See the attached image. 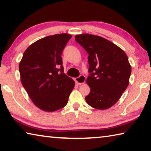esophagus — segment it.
I'll return each instance as SVG.
<instances>
[{
	"label": "esophagus",
	"instance_id": "obj_1",
	"mask_svg": "<svg viewBox=\"0 0 151 151\" xmlns=\"http://www.w3.org/2000/svg\"><path fill=\"white\" fill-rule=\"evenodd\" d=\"M85 80L86 78L84 75H81L80 76H78V77L76 78V83L78 84V85H83V84L85 83Z\"/></svg>",
	"mask_w": 151,
	"mask_h": 151
}]
</instances>
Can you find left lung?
<instances>
[{"instance_id": "8db88e82", "label": "left lung", "mask_w": 151, "mask_h": 151, "mask_svg": "<svg viewBox=\"0 0 151 151\" xmlns=\"http://www.w3.org/2000/svg\"><path fill=\"white\" fill-rule=\"evenodd\" d=\"M75 40L88 54L90 76L86 83L91 92L85 97L94 109L111 108L129 84L131 66L126 53L113 42L99 36L81 34Z\"/></svg>"}]
</instances>
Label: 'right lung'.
Wrapping results in <instances>:
<instances>
[{"instance_id":"right-lung-1","label":"right lung","mask_w":151,"mask_h":151,"mask_svg":"<svg viewBox=\"0 0 151 151\" xmlns=\"http://www.w3.org/2000/svg\"><path fill=\"white\" fill-rule=\"evenodd\" d=\"M72 35L47 36L30 45L19 63L22 86L38 108L54 112L63 108L75 86L64 73L60 57Z\"/></svg>"}]
</instances>
